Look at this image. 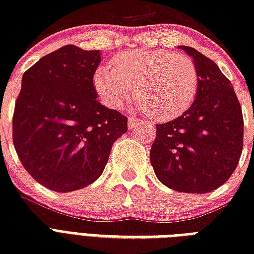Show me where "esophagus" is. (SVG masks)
<instances>
[{
	"instance_id": "34e87169",
	"label": "esophagus",
	"mask_w": 254,
	"mask_h": 254,
	"mask_svg": "<svg viewBox=\"0 0 254 254\" xmlns=\"http://www.w3.org/2000/svg\"><path fill=\"white\" fill-rule=\"evenodd\" d=\"M137 124H138V120L135 119V117H129L127 119V127H129V129H133Z\"/></svg>"
}]
</instances>
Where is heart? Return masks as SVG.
Wrapping results in <instances>:
<instances>
[{"label":"heart","mask_w":254,"mask_h":254,"mask_svg":"<svg viewBox=\"0 0 254 254\" xmlns=\"http://www.w3.org/2000/svg\"><path fill=\"white\" fill-rule=\"evenodd\" d=\"M101 64L93 85L107 107L121 108L134 93L137 108L155 120L182 116L196 97L199 69L187 55L167 50H131Z\"/></svg>","instance_id":"1"}]
</instances>
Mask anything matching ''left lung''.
<instances>
[{
    "label": "left lung",
    "instance_id": "left-lung-1",
    "mask_svg": "<svg viewBox=\"0 0 254 254\" xmlns=\"http://www.w3.org/2000/svg\"><path fill=\"white\" fill-rule=\"evenodd\" d=\"M179 49L195 62L199 88L183 115L157 125L150 162L169 189L211 192L224 185L237 167L244 137L243 112L231 81L215 62L189 46Z\"/></svg>",
    "mask_w": 254,
    "mask_h": 254
}]
</instances>
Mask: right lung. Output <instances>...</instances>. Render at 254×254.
<instances>
[{
    "label": "right lung",
    "mask_w": 254,
    "mask_h": 254,
    "mask_svg": "<svg viewBox=\"0 0 254 254\" xmlns=\"http://www.w3.org/2000/svg\"><path fill=\"white\" fill-rule=\"evenodd\" d=\"M99 50L67 45L46 55L22 76L13 116L19 161L47 189L68 192L103 174L127 119L99 103L93 75Z\"/></svg>",
    "instance_id": "1"
}]
</instances>
